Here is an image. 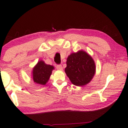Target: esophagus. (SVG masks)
I'll return each instance as SVG.
<instances>
[{"label":"esophagus","mask_w":128,"mask_h":128,"mask_svg":"<svg viewBox=\"0 0 128 128\" xmlns=\"http://www.w3.org/2000/svg\"><path fill=\"white\" fill-rule=\"evenodd\" d=\"M56 67L57 68V70H62V66L61 64H58L56 65Z\"/></svg>","instance_id":"34e87169"}]
</instances>
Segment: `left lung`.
<instances>
[{
	"label": "left lung",
	"mask_w": 128,
	"mask_h": 128,
	"mask_svg": "<svg viewBox=\"0 0 128 128\" xmlns=\"http://www.w3.org/2000/svg\"><path fill=\"white\" fill-rule=\"evenodd\" d=\"M96 71V66L92 57L83 50L73 53L68 57L66 75L73 84L82 86L90 82Z\"/></svg>",
	"instance_id": "left-lung-1"
}]
</instances>
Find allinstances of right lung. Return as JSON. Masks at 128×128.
I'll list each match as a JSON object with an SVG mask.
<instances>
[{
    "label": "right lung",
    "instance_id": "obj_1",
    "mask_svg": "<svg viewBox=\"0 0 128 128\" xmlns=\"http://www.w3.org/2000/svg\"><path fill=\"white\" fill-rule=\"evenodd\" d=\"M54 69L53 66L46 64L42 61L38 62L33 69L34 82L40 85H45L49 80Z\"/></svg>",
    "mask_w": 128,
    "mask_h": 128
}]
</instances>
